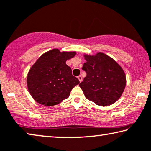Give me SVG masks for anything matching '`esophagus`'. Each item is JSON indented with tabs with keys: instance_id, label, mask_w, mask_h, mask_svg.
Here are the masks:
<instances>
[{
	"instance_id": "obj_1",
	"label": "esophagus",
	"mask_w": 151,
	"mask_h": 151,
	"mask_svg": "<svg viewBox=\"0 0 151 151\" xmlns=\"http://www.w3.org/2000/svg\"><path fill=\"white\" fill-rule=\"evenodd\" d=\"M78 81H79V82L81 83V81H83V78H82V76H81V75H80V76H78Z\"/></svg>"
}]
</instances>
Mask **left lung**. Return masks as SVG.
I'll return each mask as SVG.
<instances>
[{
	"label": "left lung",
	"instance_id": "1",
	"mask_svg": "<svg viewBox=\"0 0 151 151\" xmlns=\"http://www.w3.org/2000/svg\"><path fill=\"white\" fill-rule=\"evenodd\" d=\"M87 73L79 86L85 97L99 106L114 104L122 96L126 85V74L116 61L102 52L84 54Z\"/></svg>",
	"mask_w": 151,
	"mask_h": 151
}]
</instances>
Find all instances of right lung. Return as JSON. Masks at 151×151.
I'll return each mask as SVG.
<instances>
[{"label":"right lung","instance_id":"1","mask_svg":"<svg viewBox=\"0 0 151 151\" xmlns=\"http://www.w3.org/2000/svg\"><path fill=\"white\" fill-rule=\"evenodd\" d=\"M76 52H60L59 49L49 50L38 58L29 70L27 88L35 101L45 106H54L67 99L71 90L79 84L72 75L66 60Z\"/></svg>","mask_w":151,"mask_h":151}]
</instances>
